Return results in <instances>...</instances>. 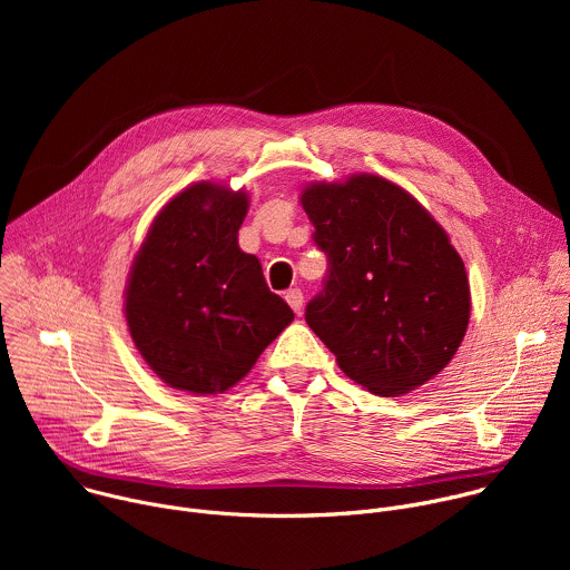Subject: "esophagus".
Masks as SVG:
<instances>
[{
  "label": "esophagus",
  "instance_id": "1",
  "mask_svg": "<svg viewBox=\"0 0 570 570\" xmlns=\"http://www.w3.org/2000/svg\"><path fill=\"white\" fill-rule=\"evenodd\" d=\"M286 302L291 304V308L295 311V313H299L302 311V304H304V295H302V291L299 288H291L286 295Z\"/></svg>",
  "mask_w": 570,
  "mask_h": 570
}]
</instances>
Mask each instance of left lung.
<instances>
[{
  "instance_id": "obj_1",
  "label": "left lung",
  "mask_w": 570,
  "mask_h": 570,
  "mask_svg": "<svg viewBox=\"0 0 570 570\" xmlns=\"http://www.w3.org/2000/svg\"><path fill=\"white\" fill-rule=\"evenodd\" d=\"M302 207L330 259L304 317L341 370L381 396L442 372L464 338L471 297L435 218L409 191L367 174L308 185Z\"/></svg>"
}]
</instances>
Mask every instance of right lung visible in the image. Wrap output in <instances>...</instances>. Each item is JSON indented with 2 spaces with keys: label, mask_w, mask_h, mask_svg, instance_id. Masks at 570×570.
Returning a JSON list of instances; mask_svg holds the SVG:
<instances>
[{
  "label": "right lung",
  "mask_w": 570,
  "mask_h": 570,
  "mask_svg": "<svg viewBox=\"0 0 570 570\" xmlns=\"http://www.w3.org/2000/svg\"><path fill=\"white\" fill-rule=\"evenodd\" d=\"M248 196L198 183L161 209L135 257L126 322L148 367L176 390L225 392L293 322L255 255L238 248Z\"/></svg>",
  "instance_id": "obj_1"
}]
</instances>
